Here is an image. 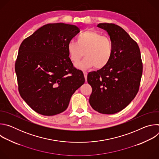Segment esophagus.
I'll return each instance as SVG.
<instances>
[{"label":"esophagus","mask_w":159,"mask_h":159,"mask_svg":"<svg viewBox=\"0 0 159 159\" xmlns=\"http://www.w3.org/2000/svg\"><path fill=\"white\" fill-rule=\"evenodd\" d=\"M84 75L85 79V81L87 82V72H84Z\"/></svg>","instance_id":"obj_1"}]
</instances>
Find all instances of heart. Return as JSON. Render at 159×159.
<instances>
[{
  "mask_svg": "<svg viewBox=\"0 0 159 159\" xmlns=\"http://www.w3.org/2000/svg\"><path fill=\"white\" fill-rule=\"evenodd\" d=\"M67 50L74 63L79 62L84 54L85 58L77 65L79 69L85 70L94 66L101 69L111 58L112 45L108 37L96 31L88 30L77 36V43L73 41L69 42Z\"/></svg>",
  "mask_w": 159,
  "mask_h": 159,
  "instance_id": "obj_1",
  "label": "heart"
}]
</instances>
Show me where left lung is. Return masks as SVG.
I'll use <instances>...</instances> for the list:
<instances>
[{
    "instance_id": "1",
    "label": "left lung",
    "mask_w": 159,
    "mask_h": 159,
    "mask_svg": "<svg viewBox=\"0 0 159 159\" xmlns=\"http://www.w3.org/2000/svg\"><path fill=\"white\" fill-rule=\"evenodd\" d=\"M98 27L110 36L112 54L107 65L87 75L93 89L89 103L95 111L111 115L125 108L138 93L143 64L137 43L122 28L112 23Z\"/></svg>"
}]
</instances>
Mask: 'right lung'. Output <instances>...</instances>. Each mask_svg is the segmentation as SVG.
<instances>
[{"instance_id": "obj_1", "label": "right lung", "mask_w": 159, "mask_h": 159, "mask_svg": "<svg viewBox=\"0 0 159 159\" xmlns=\"http://www.w3.org/2000/svg\"><path fill=\"white\" fill-rule=\"evenodd\" d=\"M80 32L75 25H44L20 44L15 63L21 98L40 115L63 112L84 83L83 72L69 57L67 44Z\"/></svg>"}]
</instances>
